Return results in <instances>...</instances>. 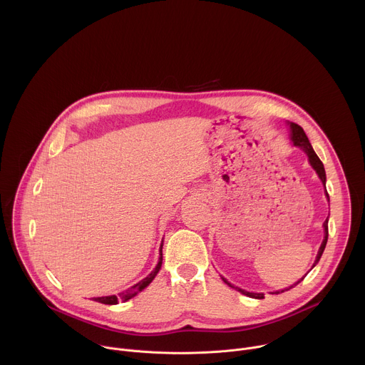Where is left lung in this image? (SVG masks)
Listing matches in <instances>:
<instances>
[{
    "instance_id": "8db88e82",
    "label": "left lung",
    "mask_w": 365,
    "mask_h": 365,
    "mask_svg": "<svg viewBox=\"0 0 365 365\" xmlns=\"http://www.w3.org/2000/svg\"><path fill=\"white\" fill-rule=\"evenodd\" d=\"M289 125H290V138H292V141H293V145L300 147V148L307 154V159H309L310 166L315 169V172L318 173L319 179L322 180V183H324V186H325V185H327V175H325L324 163L321 162V159H319L318 155H317L315 150L312 148V144L309 143L307 135L304 134V131H303V128H302L300 125H297V124H294V123H289ZM325 189H327V187H325ZM325 195H327V197H328V200H329V195H328V192H325ZM324 231H325V237H324V241H322V244H321V247H319V251H318V255H317L315 263H314V266H312V267H315V266L318 264V262H319L321 257H322V252H324V250H325V247H327V242H328V220L324 222ZM304 276H306V274H304ZM303 279H304V277H302L297 283H300ZM222 280H224L228 286H231V287L237 289L238 292H241L242 294H245V296H248V297H252V299H264V294H263V293H252V292H247V290H244V289H240V287L232 286V284H231V283H228L224 277H222ZM297 283L292 284L289 289L294 287ZM289 289H283L282 292H274V293H276V294H279V293H283V292H286V290H289ZM274 293H273V294H274Z\"/></svg>"
}]
</instances>
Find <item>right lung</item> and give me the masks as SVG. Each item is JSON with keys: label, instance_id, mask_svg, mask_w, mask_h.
<instances>
[{"label": "right lung", "instance_id": "obj_1", "mask_svg": "<svg viewBox=\"0 0 365 365\" xmlns=\"http://www.w3.org/2000/svg\"><path fill=\"white\" fill-rule=\"evenodd\" d=\"M162 248H163V241H162V245H160V257H159V263H158V266H155V269L145 277V279H143L141 282H138L137 284H134V286H131L128 290H125V292H121V293H118L117 296L115 294H113V296H103V297H93V300L95 302H99V303H103V304H117L118 302H127L128 299H131V297H134L137 293H140L141 290H144L151 282H153V279L158 276V273H159V270H160V267H162V262H163V254H162Z\"/></svg>", "mask_w": 365, "mask_h": 365}]
</instances>
